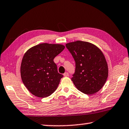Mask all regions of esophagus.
Here are the masks:
<instances>
[{
	"label": "esophagus",
	"mask_w": 129,
	"mask_h": 129,
	"mask_svg": "<svg viewBox=\"0 0 129 129\" xmlns=\"http://www.w3.org/2000/svg\"><path fill=\"white\" fill-rule=\"evenodd\" d=\"M64 76L65 77L69 76V74H68V72H65L64 74Z\"/></svg>",
	"instance_id": "esophagus-1"
}]
</instances>
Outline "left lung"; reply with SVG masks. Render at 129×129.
Instances as JSON below:
<instances>
[{
    "instance_id": "8db88e82",
    "label": "left lung",
    "mask_w": 129,
    "mask_h": 129,
    "mask_svg": "<svg viewBox=\"0 0 129 129\" xmlns=\"http://www.w3.org/2000/svg\"><path fill=\"white\" fill-rule=\"evenodd\" d=\"M66 47L75 61V72L72 78L79 91L88 95L95 94L106 82L108 69L105 55L92 43L76 41Z\"/></svg>"
}]
</instances>
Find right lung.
<instances>
[{
  "mask_svg": "<svg viewBox=\"0 0 129 129\" xmlns=\"http://www.w3.org/2000/svg\"><path fill=\"white\" fill-rule=\"evenodd\" d=\"M64 49L61 44L43 43L25 52L21 65V76L32 94L45 98L56 90L63 75L58 73L54 59Z\"/></svg>",
  "mask_w": 129,
  "mask_h": 129,
  "instance_id": "right-lung-1",
  "label": "right lung"
}]
</instances>
